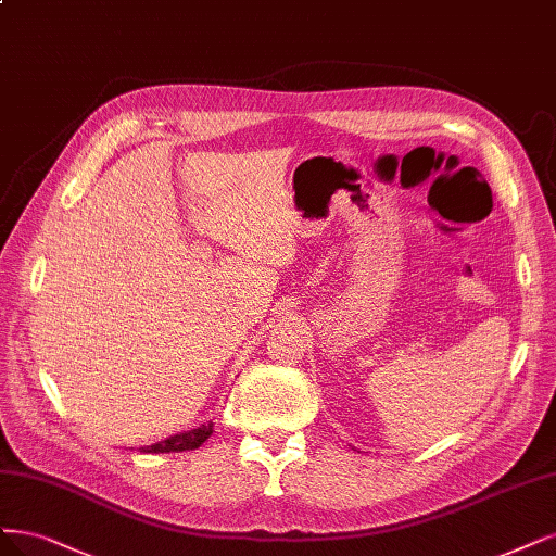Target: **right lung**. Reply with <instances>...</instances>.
I'll return each instance as SVG.
<instances>
[{"label":"right lung","mask_w":556,"mask_h":556,"mask_svg":"<svg viewBox=\"0 0 556 556\" xmlns=\"http://www.w3.org/2000/svg\"><path fill=\"white\" fill-rule=\"evenodd\" d=\"M212 432H214V424H212V420H206V424L200 426V428L186 430V432H179V434H172V437L163 439V442L144 446L142 451L144 453H181V451H193V448H200L206 442V439L212 437Z\"/></svg>","instance_id":"1"}]
</instances>
